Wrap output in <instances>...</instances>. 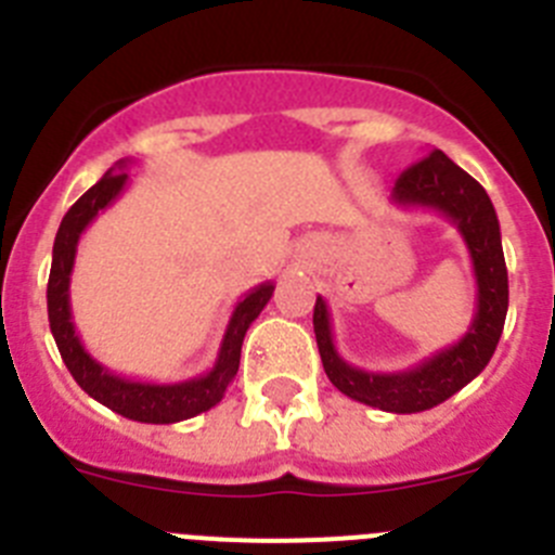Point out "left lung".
I'll return each mask as SVG.
<instances>
[{
    "label": "left lung",
    "instance_id": "8db88e82",
    "mask_svg": "<svg viewBox=\"0 0 555 555\" xmlns=\"http://www.w3.org/2000/svg\"><path fill=\"white\" fill-rule=\"evenodd\" d=\"M389 199L400 208L434 210L455 224L467 244L478 286L473 325L455 345L400 372H366L338 356L333 345L331 311L322 297H317L313 306V333L322 366L341 395L391 414H416L444 403L489 364L506 325L508 272L492 199L483 185L455 166L442 150L428 152L420 164L405 169L397 178Z\"/></svg>",
    "mask_w": 555,
    "mask_h": 555
}]
</instances>
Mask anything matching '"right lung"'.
I'll use <instances>...</instances> for the list:
<instances>
[{
  "mask_svg": "<svg viewBox=\"0 0 555 555\" xmlns=\"http://www.w3.org/2000/svg\"><path fill=\"white\" fill-rule=\"evenodd\" d=\"M127 166H130V160H119L113 169H107L100 183L91 185L68 208L61 228H57L47 286L49 327H52V336H55L63 364L68 366V372L80 384V389L94 397L96 403L107 405L111 411L127 416V420H135V423L171 425L203 414V411L214 409L222 400L228 386L233 384L235 372H238L247 327L258 320L263 306L272 300L274 283L267 281L261 286L249 288L242 300L235 302L228 331H224L222 345H219L217 361H214V366L205 375L178 380V384H146V380H135V377L116 375L105 364H100L82 347L80 336L75 331L72 302H68V283H72V269H75L80 235L86 233L88 224L94 222L96 214L105 210L125 191L127 180H130Z\"/></svg>",
  "mask_w": 555,
  "mask_h": 555,
  "instance_id": "right-lung-1",
  "label": "right lung"
}]
</instances>
